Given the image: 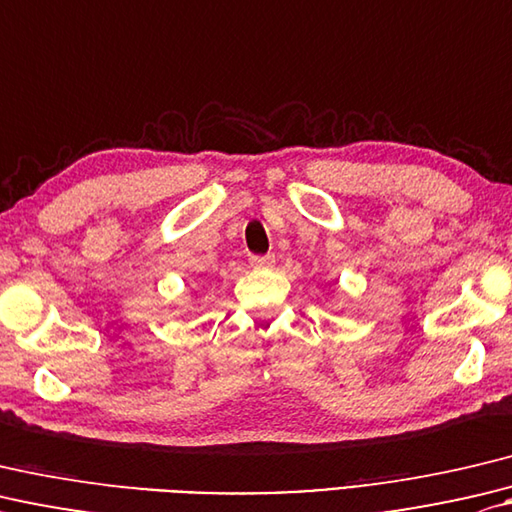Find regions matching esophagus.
Returning <instances> with one entry per match:
<instances>
[{
  "label": "esophagus",
  "instance_id": "esophagus-1",
  "mask_svg": "<svg viewBox=\"0 0 512 512\" xmlns=\"http://www.w3.org/2000/svg\"><path fill=\"white\" fill-rule=\"evenodd\" d=\"M276 263V256L274 254H256V256H252L249 258V265H252L254 269H267V267H271Z\"/></svg>",
  "mask_w": 512,
  "mask_h": 512
}]
</instances>
